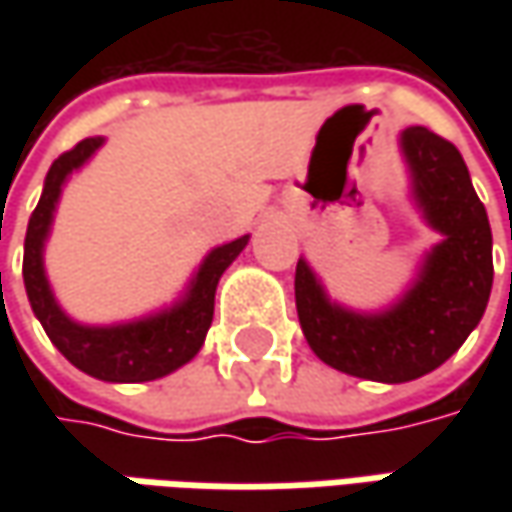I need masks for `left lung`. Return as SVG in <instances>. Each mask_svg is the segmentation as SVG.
<instances>
[{
    "mask_svg": "<svg viewBox=\"0 0 512 512\" xmlns=\"http://www.w3.org/2000/svg\"><path fill=\"white\" fill-rule=\"evenodd\" d=\"M410 199L442 239L419 262L396 302L356 310L296 265V310L310 350L330 367L370 382L402 384L444 364L482 322L493 287V233L462 153L427 128L399 136Z\"/></svg>",
    "mask_w": 512,
    "mask_h": 512,
    "instance_id": "8db88e82",
    "label": "left lung"
}]
</instances>
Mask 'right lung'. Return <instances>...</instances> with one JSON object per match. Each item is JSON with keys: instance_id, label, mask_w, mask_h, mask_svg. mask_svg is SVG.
Segmentation results:
<instances>
[{"instance_id": "1", "label": "right lung", "mask_w": 512, "mask_h": 512, "mask_svg": "<svg viewBox=\"0 0 512 512\" xmlns=\"http://www.w3.org/2000/svg\"><path fill=\"white\" fill-rule=\"evenodd\" d=\"M105 145V136L82 139L68 153H62L45 176L39 205L33 210L25 233V290L33 307V316L42 322L48 339L73 367L93 379L113 384L153 382L187 364L205 344L207 330L213 322V299L216 285L227 267L236 262L250 242L239 236L227 245L213 247L199 267L193 270L182 296L173 305L153 310L148 316L113 322V325H85L76 322L59 305L56 293L45 273V245H48L53 216L62 199V187L79 168H85L93 153Z\"/></svg>"}]
</instances>
